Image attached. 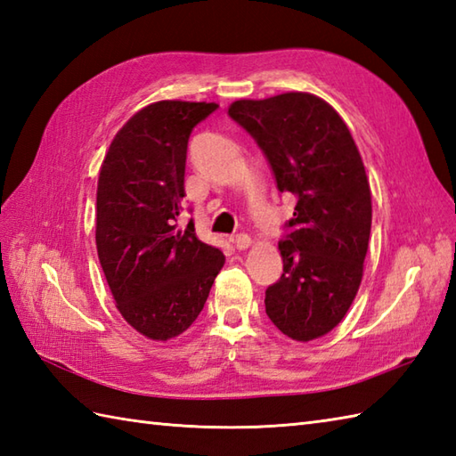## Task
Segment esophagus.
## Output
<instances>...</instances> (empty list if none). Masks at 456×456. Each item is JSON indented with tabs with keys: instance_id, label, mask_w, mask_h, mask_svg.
<instances>
[{
	"instance_id": "1",
	"label": "esophagus",
	"mask_w": 456,
	"mask_h": 456,
	"mask_svg": "<svg viewBox=\"0 0 456 456\" xmlns=\"http://www.w3.org/2000/svg\"><path fill=\"white\" fill-rule=\"evenodd\" d=\"M233 243H235V247H237L239 250H245V248L250 247V243H253V240H250V237H248L247 233H237V235L233 237Z\"/></svg>"
}]
</instances>
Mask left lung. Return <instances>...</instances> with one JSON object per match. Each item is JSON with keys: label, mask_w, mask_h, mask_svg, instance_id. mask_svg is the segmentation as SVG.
Wrapping results in <instances>:
<instances>
[{"label": "left lung", "mask_w": 456, "mask_h": 456, "mask_svg": "<svg viewBox=\"0 0 456 456\" xmlns=\"http://www.w3.org/2000/svg\"><path fill=\"white\" fill-rule=\"evenodd\" d=\"M266 157L276 188L296 196L278 243L284 273L266 288V315L296 341L331 331L362 280L372 225L364 164L351 131L322 98L304 92L231 103Z\"/></svg>", "instance_id": "8db88e82"}]
</instances>
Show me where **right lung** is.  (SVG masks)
Listing matches in <instances>:
<instances>
[{
  "mask_svg": "<svg viewBox=\"0 0 456 456\" xmlns=\"http://www.w3.org/2000/svg\"><path fill=\"white\" fill-rule=\"evenodd\" d=\"M219 108L157 102L115 134L98 180L95 245L119 314L152 341H168L196 322L225 263L201 243L182 211L190 134Z\"/></svg>",
  "mask_w": 456,
  "mask_h": 456,
  "instance_id": "right-lung-1",
  "label": "right lung"
}]
</instances>
